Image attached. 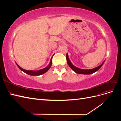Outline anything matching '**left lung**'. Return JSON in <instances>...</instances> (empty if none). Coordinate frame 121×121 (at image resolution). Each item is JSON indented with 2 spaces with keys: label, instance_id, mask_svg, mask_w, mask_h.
I'll list each match as a JSON object with an SVG mask.
<instances>
[{
  "label": "left lung",
  "instance_id": "1",
  "mask_svg": "<svg viewBox=\"0 0 121 121\" xmlns=\"http://www.w3.org/2000/svg\"><path fill=\"white\" fill-rule=\"evenodd\" d=\"M66 58H67V63L68 65H69V67H70L73 71H75L76 73H78V74H92V73L95 72L96 71H97V70H98L99 68H100V67L102 66V65L104 64V62L102 63L100 65H99L98 67L95 68L94 69H81L76 67L75 66H74L72 63L71 61L69 60V57H68V53H67L66 55Z\"/></svg>",
  "mask_w": 121,
  "mask_h": 121
}]
</instances>
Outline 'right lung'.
<instances>
[{"label": "right lung", "mask_w": 121, "mask_h": 121, "mask_svg": "<svg viewBox=\"0 0 121 121\" xmlns=\"http://www.w3.org/2000/svg\"><path fill=\"white\" fill-rule=\"evenodd\" d=\"M52 58H51V60L50 62V64H49V65L48 66H47L46 68H44L43 69H40V70L39 71H28V70H26V69H22V68H21L19 65H18L17 63V67L20 68V69H21L22 71H23L24 72H25L26 74L30 75H32V76H39V75H41L44 73H46L47 71L49 69V68H50L51 65H52Z\"/></svg>", "instance_id": "1"}]
</instances>
